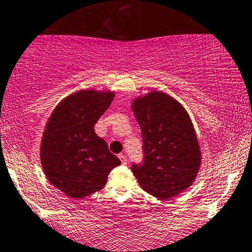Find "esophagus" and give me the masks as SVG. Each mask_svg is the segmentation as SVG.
I'll list each match as a JSON object with an SVG mask.
<instances>
[{"label":"esophagus","mask_w":252,"mask_h":252,"mask_svg":"<svg viewBox=\"0 0 252 252\" xmlns=\"http://www.w3.org/2000/svg\"><path fill=\"white\" fill-rule=\"evenodd\" d=\"M119 158L121 159V163H122L123 165H126V163H128V159H126V157L124 155H122V154L119 155Z\"/></svg>","instance_id":"obj_1"}]
</instances>
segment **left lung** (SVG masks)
<instances>
[{
  "label": "left lung",
  "instance_id": "1",
  "mask_svg": "<svg viewBox=\"0 0 252 252\" xmlns=\"http://www.w3.org/2000/svg\"><path fill=\"white\" fill-rule=\"evenodd\" d=\"M141 126L144 159L131 171L145 192L160 200L183 193L194 183L201 152L185 108L164 92L152 91L132 101Z\"/></svg>",
  "mask_w": 252,
  "mask_h": 252
}]
</instances>
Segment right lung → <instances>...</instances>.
Instances as JSON below:
<instances>
[{
  "mask_svg": "<svg viewBox=\"0 0 252 252\" xmlns=\"http://www.w3.org/2000/svg\"><path fill=\"white\" fill-rule=\"evenodd\" d=\"M114 92L82 89L58 103L41 137L40 161L51 184L73 199L102 189L121 160L94 126L108 109Z\"/></svg>",
  "mask_w": 252,
  "mask_h": 252,
  "instance_id": "obj_1",
  "label": "right lung"
}]
</instances>
